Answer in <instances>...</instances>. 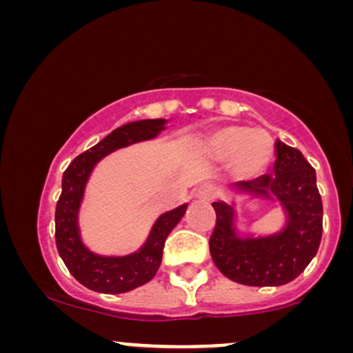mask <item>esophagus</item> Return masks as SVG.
Listing matches in <instances>:
<instances>
[{"label": "esophagus", "mask_w": 353, "mask_h": 353, "mask_svg": "<svg viewBox=\"0 0 353 353\" xmlns=\"http://www.w3.org/2000/svg\"><path fill=\"white\" fill-rule=\"evenodd\" d=\"M216 197V188L212 184H202L196 190V199L202 202H210Z\"/></svg>", "instance_id": "34e87169"}]
</instances>
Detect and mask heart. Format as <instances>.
I'll return each mask as SVG.
<instances>
[{"mask_svg": "<svg viewBox=\"0 0 353 353\" xmlns=\"http://www.w3.org/2000/svg\"><path fill=\"white\" fill-rule=\"evenodd\" d=\"M205 148L217 159H228L239 179H254L267 171L274 159V139L264 129L224 124L205 137Z\"/></svg>", "mask_w": 353, "mask_h": 353, "instance_id": "1", "label": "heart"}]
</instances>
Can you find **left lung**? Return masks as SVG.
Returning a JSON list of instances; mask_svg holds the SVG:
<instances>
[{
  "mask_svg": "<svg viewBox=\"0 0 353 353\" xmlns=\"http://www.w3.org/2000/svg\"><path fill=\"white\" fill-rule=\"evenodd\" d=\"M274 174L241 182L239 190L275 197L287 212L281 234L239 239L234 229V209L212 202L216 228L209 239L214 264L230 281L252 287L283 285L299 277L317 254L322 239V197L315 169L299 149L275 143Z\"/></svg>",
  "mask_w": 353,
  "mask_h": 353,
  "instance_id": "left-lung-1",
  "label": "left lung"
}]
</instances>
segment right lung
I'll return each mask as SVG.
<instances>
[{
  "mask_svg": "<svg viewBox=\"0 0 353 353\" xmlns=\"http://www.w3.org/2000/svg\"><path fill=\"white\" fill-rule=\"evenodd\" d=\"M164 124L165 119H143L121 125L91 149L74 157L63 174V190L54 214L56 247L72 277L94 292L123 294L151 281L161 265L165 237L176 228L188 209V204H184L163 214L154 224L143 249L131 255L103 257L92 254L81 242L78 210L84 185L94 164L116 149L152 139L163 131Z\"/></svg>",
  "mask_w": 353,
  "mask_h": 353,
  "instance_id": "1",
  "label": "right lung"
}]
</instances>
